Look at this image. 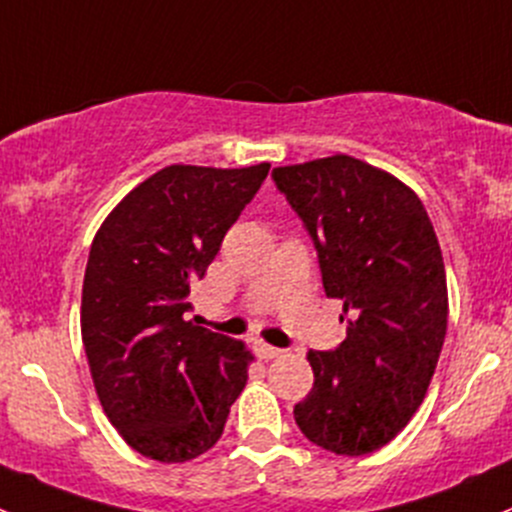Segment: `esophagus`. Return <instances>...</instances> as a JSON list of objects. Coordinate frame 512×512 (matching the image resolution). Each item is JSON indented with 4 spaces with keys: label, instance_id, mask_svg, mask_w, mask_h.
Returning <instances> with one entry per match:
<instances>
[{
    "label": "esophagus",
    "instance_id": "1",
    "mask_svg": "<svg viewBox=\"0 0 512 512\" xmlns=\"http://www.w3.org/2000/svg\"><path fill=\"white\" fill-rule=\"evenodd\" d=\"M254 352L258 360H273V357H281L283 350H278V347L273 345H266V342H256Z\"/></svg>",
    "mask_w": 512,
    "mask_h": 512
}]
</instances>
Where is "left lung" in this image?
<instances>
[{
    "mask_svg": "<svg viewBox=\"0 0 512 512\" xmlns=\"http://www.w3.org/2000/svg\"><path fill=\"white\" fill-rule=\"evenodd\" d=\"M318 249L347 337L310 350L315 382L295 404L305 439L365 456L394 439L434 377L449 320L444 256L412 187L350 155L273 170Z\"/></svg>",
    "mask_w": 512,
    "mask_h": 512,
    "instance_id": "8db88e82",
    "label": "left lung"
}]
</instances>
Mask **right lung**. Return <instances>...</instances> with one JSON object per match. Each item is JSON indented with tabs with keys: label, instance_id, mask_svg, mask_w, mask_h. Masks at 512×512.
<instances>
[{
	"label": "right lung",
	"instance_id": "right-lung-1",
	"mask_svg": "<svg viewBox=\"0 0 512 512\" xmlns=\"http://www.w3.org/2000/svg\"><path fill=\"white\" fill-rule=\"evenodd\" d=\"M271 165L162 167L105 217L88 254L81 335L93 387L125 444L160 463L221 439L254 355L184 318L229 226Z\"/></svg>",
	"mask_w": 512,
	"mask_h": 512
}]
</instances>
